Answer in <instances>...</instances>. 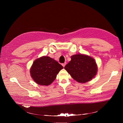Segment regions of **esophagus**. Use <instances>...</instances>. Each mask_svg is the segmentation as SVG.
I'll return each mask as SVG.
<instances>
[{
    "label": "esophagus",
    "instance_id": "esophagus-1",
    "mask_svg": "<svg viewBox=\"0 0 123 123\" xmlns=\"http://www.w3.org/2000/svg\"><path fill=\"white\" fill-rule=\"evenodd\" d=\"M66 62H65V63H63V64H62V65L63 66V67H65V66L66 65Z\"/></svg>",
    "mask_w": 123,
    "mask_h": 123
}]
</instances>
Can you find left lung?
Here are the masks:
<instances>
[{
    "label": "left lung",
    "mask_w": 123,
    "mask_h": 123,
    "mask_svg": "<svg viewBox=\"0 0 123 123\" xmlns=\"http://www.w3.org/2000/svg\"><path fill=\"white\" fill-rule=\"evenodd\" d=\"M71 60L64 67L77 82L84 83L91 80L97 73V65L93 58L84 54L71 56Z\"/></svg>",
    "instance_id": "1"
}]
</instances>
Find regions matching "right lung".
I'll return each mask as SVG.
<instances>
[{
    "label": "right lung",
    "instance_id": "1",
    "mask_svg": "<svg viewBox=\"0 0 123 123\" xmlns=\"http://www.w3.org/2000/svg\"><path fill=\"white\" fill-rule=\"evenodd\" d=\"M63 67L57 61L48 56H42L36 59L30 68V75L39 85L48 86L56 78Z\"/></svg>",
    "mask_w": 123,
    "mask_h": 123
}]
</instances>
